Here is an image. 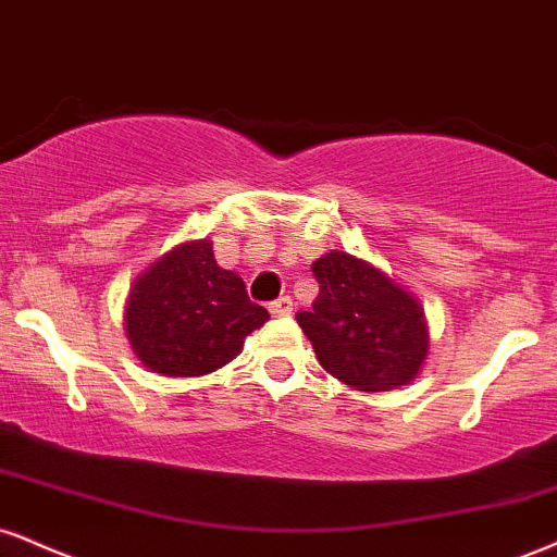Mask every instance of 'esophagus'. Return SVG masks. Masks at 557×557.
I'll return each mask as SVG.
<instances>
[{"label": "esophagus", "mask_w": 557, "mask_h": 557, "mask_svg": "<svg viewBox=\"0 0 557 557\" xmlns=\"http://www.w3.org/2000/svg\"><path fill=\"white\" fill-rule=\"evenodd\" d=\"M270 313H272V317H290V313H293V298L283 296V298L272 300Z\"/></svg>", "instance_id": "esophagus-1"}]
</instances>
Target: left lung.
<instances>
[{"mask_svg": "<svg viewBox=\"0 0 557 557\" xmlns=\"http://www.w3.org/2000/svg\"><path fill=\"white\" fill-rule=\"evenodd\" d=\"M311 272L319 298L296 319L326 373L358 392H388L418 376L428 326L410 293L345 251L313 261Z\"/></svg>", "mask_w": 557, "mask_h": 557, "instance_id": "1", "label": "left lung"}]
</instances>
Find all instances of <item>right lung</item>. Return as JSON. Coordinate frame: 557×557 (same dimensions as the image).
<instances>
[{
	"instance_id": "right-lung-1",
	"label": "right lung",
	"mask_w": 557,
	"mask_h": 557,
	"mask_svg": "<svg viewBox=\"0 0 557 557\" xmlns=\"http://www.w3.org/2000/svg\"><path fill=\"white\" fill-rule=\"evenodd\" d=\"M270 319L244 280L223 270L207 238L178 246L147 270L126 304V334L137 358L163 376H205L244 347Z\"/></svg>"
}]
</instances>
